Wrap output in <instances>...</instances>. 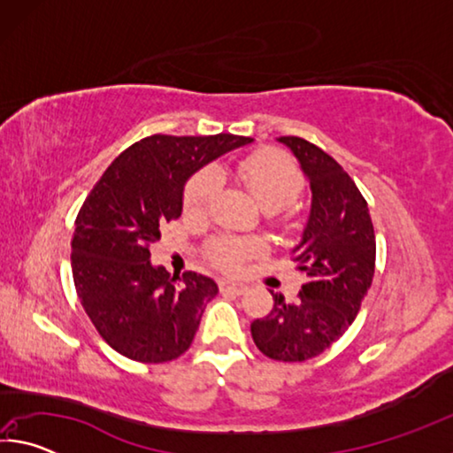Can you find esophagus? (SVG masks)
Instances as JSON below:
<instances>
[{"label": "esophagus", "instance_id": "obj_1", "mask_svg": "<svg viewBox=\"0 0 453 453\" xmlns=\"http://www.w3.org/2000/svg\"><path fill=\"white\" fill-rule=\"evenodd\" d=\"M219 289H221V294L242 296V294H245V291H248V286H243V283H235V281H221Z\"/></svg>", "mask_w": 453, "mask_h": 453}]
</instances>
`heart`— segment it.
<instances>
[{
    "label": "heart",
    "mask_w": 453,
    "mask_h": 453,
    "mask_svg": "<svg viewBox=\"0 0 453 453\" xmlns=\"http://www.w3.org/2000/svg\"><path fill=\"white\" fill-rule=\"evenodd\" d=\"M237 178L254 196L259 208L281 211L291 205L303 188L302 173L280 151L264 150L237 164ZM218 194V178L211 170L196 173L186 188L183 205L194 218H202L211 208ZM259 251V245L240 237H221L211 245V257L224 270H237L250 256Z\"/></svg>",
    "instance_id": "1"
}]
</instances>
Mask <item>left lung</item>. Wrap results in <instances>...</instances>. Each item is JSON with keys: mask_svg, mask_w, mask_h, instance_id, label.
I'll return each instance as SVG.
<instances>
[{"mask_svg": "<svg viewBox=\"0 0 453 453\" xmlns=\"http://www.w3.org/2000/svg\"><path fill=\"white\" fill-rule=\"evenodd\" d=\"M294 153L311 189V208L291 262L308 275L296 302L273 294V310L251 324L257 349L280 362H303L346 334L372 286L375 234L354 180L318 145L278 137Z\"/></svg>", "mask_w": 453, "mask_h": 453, "instance_id": "1", "label": "left lung"}]
</instances>
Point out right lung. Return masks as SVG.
<instances>
[{
    "instance_id": "obj_1",
    "label": "right lung",
    "mask_w": 453,
    "mask_h": 453,
    "mask_svg": "<svg viewBox=\"0 0 453 453\" xmlns=\"http://www.w3.org/2000/svg\"><path fill=\"white\" fill-rule=\"evenodd\" d=\"M251 137L150 135L113 159L75 218L72 272L99 335L129 359L164 364L186 351L218 283L153 265L151 243L181 216L188 180Z\"/></svg>"
}]
</instances>
